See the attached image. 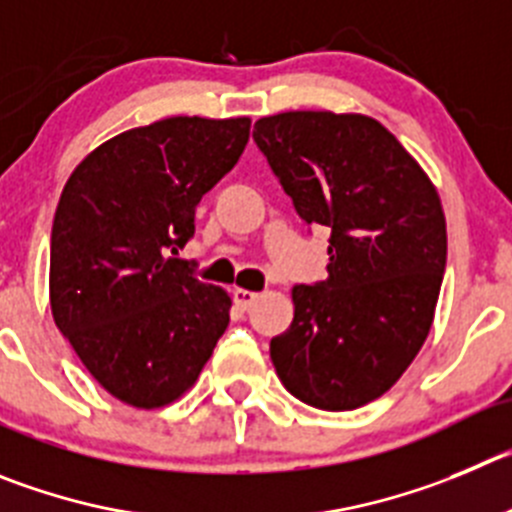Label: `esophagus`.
<instances>
[{"label": "esophagus", "instance_id": "esophagus-1", "mask_svg": "<svg viewBox=\"0 0 512 512\" xmlns=\"http://www.w3.org/2000/svg\"><path fill=\"white\" fill-rule=\"evenodd\" d=\"M232 300H234V305H237V308H242V310H250L252 305L257 303V300H260V293H255V290H242V288H237L232 293Z\"/></svg>", "mask_w": 512, "mask_h": 512}]
</instances>
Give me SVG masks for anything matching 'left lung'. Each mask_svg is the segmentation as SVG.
<instances>
[{
    "instance_id": "1",
    "label": "left lung",
    "mask_w": 512,
    "mask_h": 512,
    "mask_svg": "<svg viewBox=\"0 0 512 512\" xmlns=\"http://www.w3.org/2000/svg\"><path fill=\"white\" fill-rule=\"evenodd\" d=\"M252 136L295 212L331 227L328 278L293 288V323L270 341L272 366L310 407H364L401 379L432 328L447 265L437 186L364 113H278Z\"/></svg>"
}]
</instances>
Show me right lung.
<instances>
[{"label": "right lung", "instance_id": "1", "mask_svg": "<svg viewBox=\"0 0 512 512\" xmlns=\"http://www.w3.org/2000/svg\"><path fill=\"white\" fill-rule=\"evenodd\" d=\"M250 123L171 116L131 128L93 148L62 189L52 318L90 376L128 407L181 399L227 331V290L174 255L204 194L240 161Z\"/></svg>", "mask_w": 512, "mask_h": 512}]
</instances>
